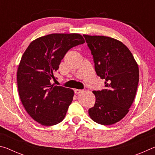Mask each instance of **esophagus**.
<instances>
[{
	"mask_svg": "<svg viewBox=\"0 0 155 155\" xmlns=\"http://www.w3.org/2000/svg\"><path fill=\"white\" fill-rule=\"evenodd\" d=\"M84 91V90H78V89H75L74 90V92L77 94H79L81 93H82Z\"/></svg>",
	"mask_w": 155,
	"mask_h": 155,
	"instance_id": "esophagus-1",
	"label": "esophagus"
}]
</instances>
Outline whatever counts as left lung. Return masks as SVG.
I'll use <instances>...</instances> for the list:
<instances>
[{"label": "left lung", "mask_w": 155, "mask_h": 155, "mask_svg": "<svg viewBox=\"0 0 155 155\" xmlns=\"http://www.w3.org/2000/svg\"><path fill=\"white\" fill-rule=\"evenodd\" d=\"M92 54L97 75L105 80V89L94 91V106L89 115L94 122L111 125L128 112L139 83V68L124 44L106 36L83 35Z\"/></svg>", "instance_id": "8db88e82"}]
</instances>
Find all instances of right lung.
<instances>
[{"mask_svg":"<svg viewBox=\"0 0 155 155\" xmlns=\"http://www.w3.org/2000/svg\"><path fill=\"white\" fill-rule=\"evenodd\" d=\"M85 43L78 33H53L33 41L21 58L17 82L21 102L36 122L55 125L65 116L74 91L52 84L61 59L70 48Z\"/></svg>","mask_w":155,"mask_h":155,"instance_id":"1","label":"right lung"}]
</instances>
